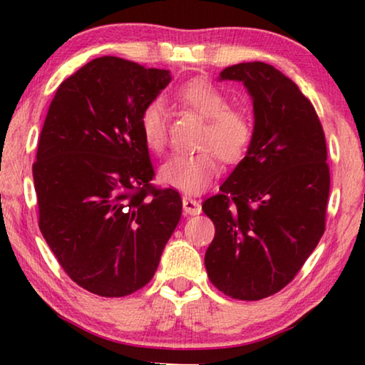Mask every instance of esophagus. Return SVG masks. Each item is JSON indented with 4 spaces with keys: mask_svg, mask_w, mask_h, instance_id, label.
Listing matches in <instances>:
<instances>
[{
    "mask_svg": "<svg viewBox=\"0 0 365 365\" xmlns=\"http://www.w3.org/2000/svg\"><path fill=\"white\" fill-rule=\"evenodd\" d=\"M182 209H184V212L189 214V216H197V214H201V211H202L201 202L196 201V199H191V197L182 199Z\"/></svg>",
    "mask_w": 365,
    "mask_h": 365,
    "instance_id": "obj_1",
    "label": "esophagus"
}]
</instances>
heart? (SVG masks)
Returning <instances> with one entry per match:
<instances>
[{
	"instance_id": "1",
	"label": "heart",
	"mask_w": 365,
	"mask_h": 365,
	"mask_svg": "<svg viewBox=\"0 0 365 365\" xmlns=\"http://www.w3.org/2000/svg\"><path fill=\"white\" fill-rule=\"evenodd\" d=\"M178 99L206 119L199 138L202 149L192 154H173L159 168V181L186 194H197L211 186L219 174V158L236 163L252 141V121L246 113L227 108V98L206 79H192L178 89ZM139 129L151 151H163L168 141V108L161 98L143 108Z\"/></svg>"
}]
</instances>
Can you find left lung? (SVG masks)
I'll return each instance as SVG.
<instances>
[{"mask_svg": "<svg viewBox=\"0 0 365 365\" xmlns=\"http://www.w3.org/2000/svg\"><path fill=\"white\" fill-rule=\"evenodd\" d=\"M217 79L247 89L254 134L221 194L202 202L216 226L204 264L226 296L259 301L286 287L321 241L331 186L326 138L311 101L271 64H234Z\"/></svg>", "mask_w": 365, "mask_h": 365, "instance_id": "1", "label": "left lung"}]
</instances>
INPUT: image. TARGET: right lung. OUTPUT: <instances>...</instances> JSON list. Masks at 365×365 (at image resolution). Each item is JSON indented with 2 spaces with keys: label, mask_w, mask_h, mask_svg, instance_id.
Returning <instances> with one entry per match:
<instances>
[{
  "label": "right lung",
  "mask_w": 365,
  "mask_h": 365,
  "mask_svg": "<svg viewBox=\"0 0 365 365\" xmlns=\"http://www.w3.org/2000/svg\"><path fill=\"white\" fill-rule=\"evenodd\" d=\"M168 69L96 58L59 84L33 166L39 229L64 272L103 297L151 281L182 212L156 189L139 116L171 83Z\"/></svg>",
  "instance_id": "obj_1"
}]
</instances>
